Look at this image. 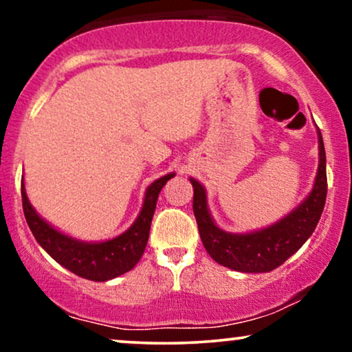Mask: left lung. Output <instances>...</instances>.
<instances>
[{
  "instance_id": "1",
  "label": "left lung",
  "mask_w": 352,
  "mask_h": 352,
  "mask_svg": "<svg viewBox=\"0 0 352 352\" xmlns=\"http://www.w3.org/2000/svg\"><path fill=\"white\" fill-rule=\"evenodd\" d=\"M317 128V126H316ZM319 166L309 195L287 216L267 228L252 232L235 234L218 228L208 208L205 187L189 177L194 187V214L199 226L200 239L211 258L221 266L239 272H271L280 266L302 247L319 223L327 197L325 147L320 129Z\"/></svg>"
}]
</instances>
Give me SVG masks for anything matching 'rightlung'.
Listing matches in <instances>:
<instances>
[{
	"label": "right lung",
	"instance_id": "add662e5",
	"mask_svg": "<svg viewBox=\"0 0 352 352\" xmlns=\"http://www.w3.org/2000/svg\"><path fill=\"white\" fill-rule=\"evenodd\" d=\"M171 177H175V173L153 181L147 187L136 221L123 234L104 242H85L57 230L33 208L22 181L23 214L36 242L54 261L88 280L107 282L131 271L139 263L148 240L158 194Z\"/></svg>",
	"mask_w": 352,
	"mask_h": 352
}]
</instances>
